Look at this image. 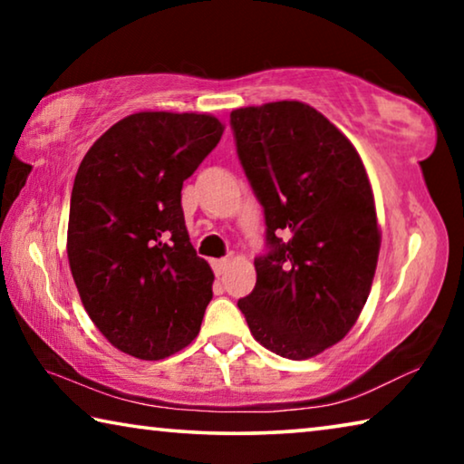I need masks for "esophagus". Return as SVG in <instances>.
Segmentation results:
<instances>
[{"label": "esophagus", "instance_id": "obj_1", "mask_svg": "<svg viewBox=\"0 0 464 464\" xmlns=\"http://www.w3.org/2000/svg\"><path fill=\"white\" fill-rule=\"evenodd\" d=\"M229 266H231L229 260H213V270H215L217 276H223Z\"/></svg>", "mask_w": 464, "mask_h": 464}]
</instances>
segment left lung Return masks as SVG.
I'll return each mask as SVG.
<instances>
[{
	"label": "left lung",
	"mask_w": 464,
	"mask_h": 464,
	"mask_svg": "<svg viewBox=\"0 0 464 464\" xmlns=\"http://www.w3.org/2000/svg\"><path fill=\"white\" fill-rule=\"evenodd\" d=\"M231 127L270 246L237 304L264 348L313 358L348 335L371 295L381 251L371 179L352 140L304 102L235 108Z\"/></svg>",
	"instance_id": "1"
}]
</instances>
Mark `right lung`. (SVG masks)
<instances>
[{
	"instance_id": "right-lung-1",
	"label": "right lung",
	"mask_w": 464,
	"mask_h": 464,
	"mask_svg": "<svg viewBox=\"0 0 464 464\" xmlns=\"http://www.w3.org/2000/svg\"><path fill=\"white\" fill-rule=\"evenodd\" d=\"M223 130L207 112L140 110L112 124L80 163L69 268L93 325L124 354L163 360L200 332L215 274L196 256L179 200Z\"/></svg>"
}]
</instances>
